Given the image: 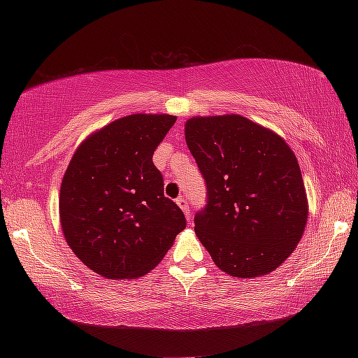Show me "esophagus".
I'll list each match as a JSON object with an SVG mask.
<instances>
[{
  "label": "esophagus",
  "instance_id": "obj_1",
  "mask_svg": "<svg viewBox=\"0 0 358 358\" xmlns=\"http://www.w3.org/2000/svg\"><path fill=\"white\" fill-rule=\"evenodd\" d=\"M177 203H178V207H180L181 210H183L186 220L189 221V220H191V208H189V205H187L186 199H185V197H178V199H177Z\"/></svg>",
  "mask_w": 358,
  "mask_h": 358
}]
</instances>
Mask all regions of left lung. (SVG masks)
I'll return each mask as SVG.
<instances>
[{
	"label": "left lung",
	"mask_w": 358,
	"mask_h": 358,
	"mask_svg": "<svg viewBox=\"0 0 358 358\" xmlns=\"http://www.w3.org/2000/svg\"><path fill=\"white\" fill-rule=\"evenodd\" d=\"M185 137L207 183V207L194 217L197 238L224 273H271L294 252L308 221L294 151L237 113L192 117Z\"/></svg>",
	"instance_id": "8db88e82"
}]
</instances>
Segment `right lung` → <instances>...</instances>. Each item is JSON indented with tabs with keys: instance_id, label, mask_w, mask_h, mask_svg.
Here are the masks:
<instances>
[{
	"instance_id": "obj_1",
	"label": "right lung",
	"mask_w": 358,
	"mask_h": 358,
	"mask_svg": "<svg viewBox=\"0 0 358 358\" xmlns=\"http://www.w3.org/2000/svg\"><path fill=\"white\" fill-rule=\"evenodd\" d=\"M177 117L134 113L94 131L78 145L59 187L66 243L107 280L147 275L186 227L164 196L153 153Z\"/></svg>"
}]
</instances>
